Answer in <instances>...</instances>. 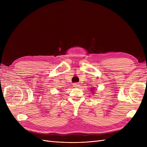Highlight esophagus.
Here are the masks:
<instances>
[{
	"mask_svg": "<svg viewBox=\"0 0 147 147\" xmlns=\"http://www.w3.org/2000/svg\"><path fill=\"white\" fill-rule=\"evenodd\" d=\"M73 85L74 87H77V86H80L79 83H73Z\"/></svg>",
	"mask_w": 147,
	"mask_h": 147,
	"instance_id": "1",
	"label": "esophagus"
}]
</instances>
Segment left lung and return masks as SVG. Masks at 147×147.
I'll list each match as a JSON object with an SVG mask.
<instances>
[{"label": "left lung", "instance_id": "obj_1", "mask_svg": "<svg viewBox=\"0 0 147 147\" xmlns=\"http://www.w3.org/2000/svg\"><path fill=\"white\" fill-rule=\"evenodd\" d=\"M95 90L94 88H92V90H91V91H93V90Z\"/></svg>", "mask_w": 147, "mask_h": 147}]
</instances>
